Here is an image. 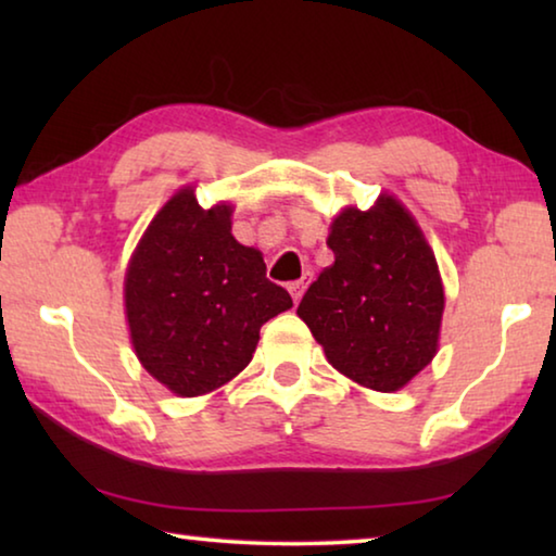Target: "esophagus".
Segmentation results:
<instances>
[{
    "instance_id": "1",
    "label": "esophagus",
    "mask_w": 556,
    "mask_h": 556,
    "mask_svg": "<svg viewBox=\"0 0 556 556\" xmlns=\"http://www.w3.org/2000/svg\"><path fill=\"white\" fill-rule=\"evenodd\" d=\"M306 281H308V277H304V279H299V281H291V285H289V294H291V299H294V304H299V301H301V296H304Z\"/></svg>"
}]
</instances>
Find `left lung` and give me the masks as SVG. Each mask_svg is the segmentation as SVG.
<instances>
[{
    "mask_svg": "<svg viewBox=\"0 0 556 556\" xmlns=\"http://www.w3.org/2000/svg\"><path fill=\"white\" fill-rule=\"evenodd\" d=\"M336 262L296 308L338 372L378 392L407 384L437 355L444 314L434 252L412 215L382 195L345 208L328 235Z\"/></svg>",
    "mask_w": 556,
    "mask_h": 556,
    "instance_id": "left-lung-1",
    "label": "left lung"
}]
</instances>
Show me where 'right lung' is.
<instances>
[{
  "label": "right lung",
  "instance_id": "right-lung-1",
  "mask_svg": "<svg viewBox=\"0 0 556 556\" xmlns=\"http://www.w3.org/2000/svg\"><path fill=\"white\" fill-rule=\"evenodd\" d=\"M230 205L201 208L178 191L149 225L125 279L137 357L181 397L232 380L252 361L260 328L291 308L265 260L230 232Z\"/></svg>",
  "mask_w": 556,
  "mask_h": 556
}]
</instances>
